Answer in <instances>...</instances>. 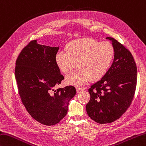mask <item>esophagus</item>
I'll return each instance as SVG.
<instances>
[{
	"mask_svg": "<svg viewBox=\"0 0 146 146\" xmlns=\"http://www.w3.org/2000/svg\"><path fill=\"white\" fill-rule=\"evenodd\" d=\"M84 90V88H80V87H76V91L77 93H80L81 92Z\"/></svg>",
	"mask_w": 146,
	"mask_h": 146,
	"instance_id": "1",
	"label": "esophagus"
}]
</instances>
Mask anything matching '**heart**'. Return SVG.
I'll use <instances>...</instances> for the list:
<instances>
[{
	"label": "heart",
	"mask_w": 146,
	"mask_h": 146,
	"mask_svg": "<svg viewBox=\"0 0 146 146\" xmlns=\"http://www.w3.org/2000/svg\"><path fill=\"white\" fill-rule=\"evenodd\" d=\"M66 52L56 56V63L62 73H68V84L80 86L88 80H101L107 73L115 57V48L110 42L91 38L73 40L66 45Z\"/></svg>",
	"instance_id": "heart-1"
}]
</instances>
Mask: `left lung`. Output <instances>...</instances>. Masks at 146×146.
<instances>
[{"label": "left lung", "instance_id": "obj_1", "mask_svg": "<svg viewBox=\"0 0 146 146\" xmlns=\"http://www.w3.org/2000/svg\"><path fill=\"white\" fill-rule=\"evenodd\" d=\"M115 57L107 73L88 89L90 95L86 105L88 116L100 124L119 118L130 106L137 84V66L132 54L111 37Z\"/></svg>", "mask_w": 146, "mask_h": 146}]
</instances>
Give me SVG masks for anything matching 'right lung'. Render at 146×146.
Listing matches in <instances>:
<instances>
[{
	"mask_svg": "<svg viewBox=\"0 0 146 146\" xmlns=\"http://www.w3.org/2000/svg\"><path fill=\"white\" fill-rule=\"evenodd\" d=\"M59 47L30 42L16 62L15 77L23 104L41 124L54 125L66 115L69 102L76 93L73 86L55 89L64 76L56 63Z\"/></svg>",
	"mask_w": 146,
	"mask_h": 146,
	"instance_id": "add662e5",
	"label": "right lung"
}]
</instances>
